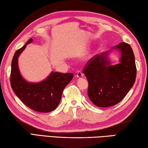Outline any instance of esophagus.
<instances>
[{"mask_svg": "<svg viewBox=\"0 0 148 148\" xmlns=\"http://www.w3.org/2000/svg\"><path fill=\"white\" fill-rule=\"evenodd\" d=\"M77 77L78 78H81V77H83V73L81 71H78L77 72Z\"/></svg>", "mask_w": 148, "mask_h": 148, "instance_id": "34e87169", "label": "esophagus"}]
</instances>
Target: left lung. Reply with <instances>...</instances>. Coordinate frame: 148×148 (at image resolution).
I'll return each mask as SVG.
<instances>
[{
	"mask_svg": "<svg viewBox=\"0 0 148 148\" xmlns=\"http://www.w3.org/2000/svg\"><path fill=\"white\" fill-rule=\"evenodd\" d=\"M112 49L120 51L119 63L110 65L108 59L110 51H107L92 57L83 69L88 82V96L98 107L119 103L136 81L135 57L130 45L121 42Z\"/></svg>",
	"mask_w": 148,
	"mask_h": 148,
	"instance_id": "8db88e82",
	"label": "left lung"
}]
</instances>
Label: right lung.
<instances>
[{"label": "right lung", "mask_w": 148, "mask_h": 148, "mask_svg": "<svg viewBox=\"0 0 148 148\" xmlns=\"http://www.w3.org/2000/svg\"><path fill=\"white\" fill-rule=\"evenodd\" d=\"M32 41V38H30L14 55L11 64V87L22 103L29 108L37 112H49L58 107L63 89L73 78V74L51 72L40 83H29L25 80L20 73L18 60L27 44Z\"/></svg>", "instance_id": "1"}]
</instances>
